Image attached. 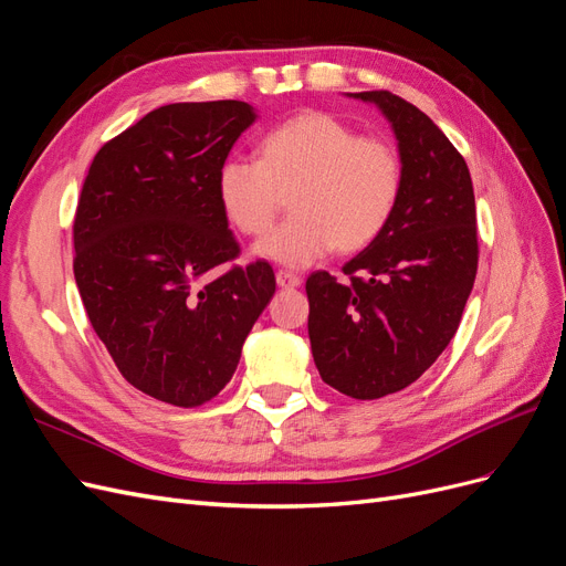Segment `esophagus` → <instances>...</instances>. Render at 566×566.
<instances>
[{"label":"esophagus","instance_id":"obj_1","mask_svg":"<svg viewBox=\"0 0 566 566\" xmlns=\"http://www.w3.org/2000/svg\"><path fill=\"white\" fill-rule=\"evenodd\" d=\"M276 283L281 287H297L302 283V279L293 271H276Z\"/></svg>","mask_w":566,"mask_h":566}]
</instances>
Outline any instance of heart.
Masks as SVG:
<instances>
[{"instance_id": "heart-1", "label": "heart", "mask_w": 566, "mask_h": 566, "mask_svg": "<svg viewBox=\"0 0 566 566\" xmlns=\"http://www.w3.org/2000/svg\"><path fill=\"white\" fill-rule=\"evenodd\" d=\"M287 191L293 214L254 245L256 256L310 266L333 248L364 250L397 212L401 153L382 136H358L342 119L310 111L269 129L260 160L233 156L219 165L221 214L243 235L264 233Z\"/></svg>"}]
</instances>
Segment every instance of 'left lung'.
<instances>
[{"instance_id":"1","label":"left lung","mask_w":566,"mask_h":566,"mask_svg":"<svg viewBox=\"0 0 566 566\" xmlns=\"http://www.w3.org/2000/svg\"><path fill=\"white\" fill-rule=\"evenodd\" d=\"M389 119L403 193L385 231L337 281L306 279L310 339L325 385L352 399L401 391L455 335L476 276V210L465 158L430 117L391 92L349 94Z\"/></svg>"}]
</instances>
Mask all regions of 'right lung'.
I'll return each instance as SVG.
<instances>
[{
    "mask_svg": "<svg viewBox=\"0 0 566 566\" xmlns=\"http://www.w3.org/2000/svg\"><path fill=\"white\" fill-rule=\"evenodd\" d=\"M256 113L245 101L169 104L101 146L77 202L75 283L123 378L193 408L227 387L276 293L217 200L219 165Z\"/></svg>",
    "mask_w": 566,
    "mask_h": 566,
    "instance_id": "obj_1",
    "label": "right lung"
}]
</instances>
